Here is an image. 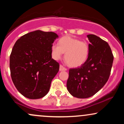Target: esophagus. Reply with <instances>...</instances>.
Returning a JSON list of instances; mask_svg holds the SVG:
<instances>
[{"instance_id": "1", "label": "esophagus", "mask_w": 124, "mask_h": 124, "mask_svg": "<svg viewBox=\"0 0 124 124\" xmlns=\"http://www.w3.org/2000/svg\"><path fill=\"white\" fill-rule=\"evenodd\" d=\"M66 70V68H65V67H63L62 65H61L60 66H59V71H65Z\"/></svg>"}]
</instances>
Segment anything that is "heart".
<instances>
[{
    "instance_id": "1",
    "label": "heart",
    "mask_w": 124,
    "mask_h": 124,
    "mask_svg": "<svg viewBox=\"0 0 124 124\" xmlns=\"http://www.w3.org/2000/svg\"><path fill=\"white\" fill-rule=\"evenodd\" d=\"M59 44H53L51 46L52 56L55 60L60 59L65 53V60L72 68L80 66L86 61L89 48L86 42L66 35L59 39Z\"/></svg>"
}]
</instances>
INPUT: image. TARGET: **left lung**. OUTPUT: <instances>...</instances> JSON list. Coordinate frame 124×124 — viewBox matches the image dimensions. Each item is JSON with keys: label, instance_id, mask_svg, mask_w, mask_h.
<instances>
[{"label": "left lung", "instance_id": "8db88e82", "mask_svg": "<svg viewBox=\"0 0 124 124\" xmlns=\"http://www.w3.org/2000/svg\"><path fill=\"white\" fill-rule=\"evenodd\" d=\"M87 37L90 42L87 59L80 68L69 69L66 84L69 93L79 99L90 97L104 86L114 60L107 42L94 34Z\"/></svg>", "mask_w": 124, "mask_h": 124}]
</instances>
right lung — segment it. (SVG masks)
Masks as SVG:
<instances>
[{
	"mask_svg": "<svg viewBox=\"0 0 124 124\" xmlns=\"http://www.w3.org/2000/svg\"><path fill=\"white\" fill-rule=\"evenodd\" d=\"M59 36L54 32L36 30L16 42L10 56L13 82L23 96L38 99L46 95L59 63L52 58L51 46Z\"/></svg>",
	"mask_w": 124,
	"mask_h": 124,
	"instance_id": "obj_1",
	"label": "right lung"
}]
</instances>
